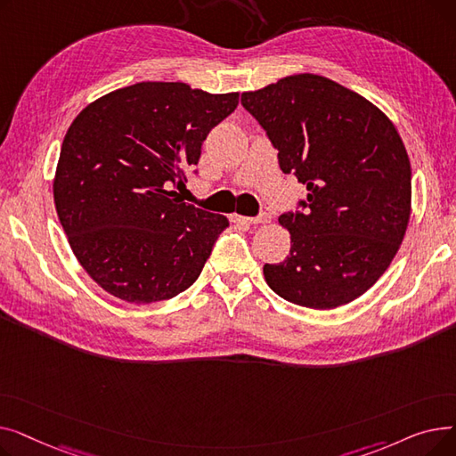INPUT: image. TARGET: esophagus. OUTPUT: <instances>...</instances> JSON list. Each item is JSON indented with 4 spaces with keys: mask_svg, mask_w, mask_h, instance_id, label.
<instances>
[{
    "mask_svg": "<svg viewBox=\"0 0 456 456\" xmlns=\"http://www.w3.org/2000/svg\"><path fill=\"white\" fill-rule=\"evenodd\" d=\"M270 220H272V216L268 212H260L258 216H255V218H248V216L234 214V222H238V224H251V225H255V224H268Z\"/></svg>",
    "mask_w": 456,
    "mask_h": 456,
    "instance_id": "esophagus-1",
    "label": "esophagus"
}]
</instances>
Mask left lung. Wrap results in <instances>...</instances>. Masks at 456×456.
I'll return each mask as SVG.
<instances>
[{"mask_svg": "<svg viewBox=\"0 0 456 456\" xmlns=\"http://www.w3.org/2000/svg\"><path fill=\"white\" fill-rule=\"evenodd\" d=\"M284 174L306 186L279 224L290 255L265 265L270 289L316 310L362 296L387 272L411 216L412 172L390 119L362 95L314 74L242 94Z\"/></svg>", "mask_w": 456, "mask_h": 456, "instance_id": "1", "label": "left lung"}]
</instances>
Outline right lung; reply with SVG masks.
<instances>
[{"mask_svg": "<svg viewBox=\"0 0 456 456\" xmlns=\"http://www.w3.org/2000/svg\"><path fill=\"white\" fill-rule=\"evenodd\" d=\"M236 105L238 92L136 83L95 100L69 126L55 207L71 251L105 292L140 305L196 282L229 222L184 203L174 188Z\"/></svg>", "mask_w": 456, "mask_h": 456, "instance_id": "add662e5", "label": "right lung"}]
</instances>
